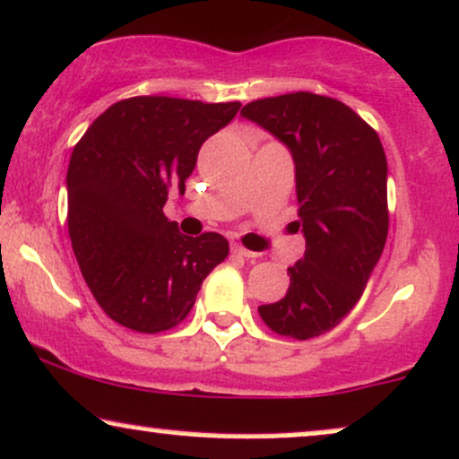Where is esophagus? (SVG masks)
Segmentation results:
<instances>
[{
	"instance_id": "obj_1",
	"label": "esophagus",
	"mask_w": 459,
	"mask_h": 459,
	"mask_svg": "<svg viewBox=\"0 0 459 459\" xmlns=\"http://www.w3.org/2000/svg\"><path fill=\"white\" fill-rule=\"evenodd\" d=\"M230 252L237 254V256H244V258H256V252L246 250V247H241L239 244H233V246H230Z\"/></svg>"
}]
</instances>
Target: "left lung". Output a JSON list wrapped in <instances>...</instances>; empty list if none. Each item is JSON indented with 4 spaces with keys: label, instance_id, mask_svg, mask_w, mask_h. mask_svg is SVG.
Masks as SVG:
<instances>
[{
    "label": "left lung",
    "instance_id": "1",
    "mask_svg": "<svg viewBox=\"0 0 459 459\" xmlns=\"http://www.w3.org/2000/svg\"><path fill=\"white\" fill-rule=\"evenodd\" d=\"M289 147L306 254L280 301L258 307L269 329L295 340L327 333L361 299L389 230L387 158L378 134L344 102L310 91L241 108Z\"/></svg>",
    "mask_w": 459,
    "mask_h": 459
}]
</instances>
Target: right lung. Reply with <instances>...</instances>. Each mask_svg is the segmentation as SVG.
<instances>
[{
  "mask_svg": "<svg viewBox=\"0 0 459 459\" xmlns=\"http://www.w3.org/2000/svg\"><path fill=\"white\" fill-rule=\"evenodd\" d=\"M239 108V102L128 98L104 110L76 143L65 175L72 250L115 323L141 333L175 327L203 280L229 256L222 235H181L162 207L170 187L184 195L198 149Z\"/></svg>",
  "mask_w": 459,
  "mask_h": 459,
  "instance_id": "obj_1",
  "label": "right lung"
}]
</instances>
